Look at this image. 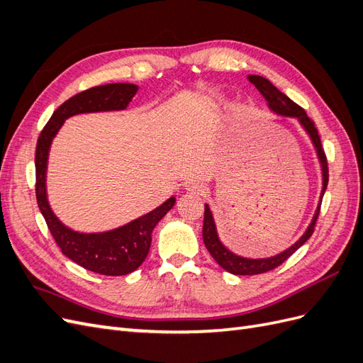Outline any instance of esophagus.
Returning a JSON list of instances; mask_svg holds the SVG:
<instances>
[{"mask_svg":"<svg viewBox=\"0 0 363 363\" xmlns=\"http://www.w3.org/2000/svg\"><path fill=\"white\" fill-rule=\"evenodd\" d=\"M186 191L191 192V194L203 195L206 192V186L199 180H191V182L186 183Z\"/></svg>","mask_w":363,"mask_h":363,"instance_id":"34e87169","label":"esophagus"}]
</instances>
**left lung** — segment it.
I'll return each instance as SVG.
<instances>
[{"label": "left lung", "instance_id": "8db88e82", "mask_svg": "<svg viewBox=\"0 0 363 363\" xmlns=\"http://www.w3.org/2000/svg\"><path fill=\"white\" fill-rule=\"evenodd\" d=\"M248 80L257 87V91L263 96H265V100L268 101V106L271 107V111H274L279 115L296 118L301 123V125L306 128L307 133L311 135L313 144H315V148L318 151V157H320L321 167H323V192H321V201H323V196H324L327 183H328V163H327L325 152H324V148L321 144V138H320V135H318V128L315 127V123L309 116H307L303 107H300L298 104L294 103L289 96L280 92L276 86L265 79V77L248 75ZM320 208H321V204L318 206L309 228L306 230V233L300 238V240H296V242L291 248L280 252V255H277V256L268 257V259H245V257H239V256L233 255L232 251H228L221 242H219L212 212H211V208H208V206L206 204L204 206V224H203L204 245H206L207 251L212 255V257L216 260L218 265L224 268L225 271L235 274V276H256V274L268 272L274 268L280 267L284 260H286L289 256H292L294 252L312 236L316 219H318V216H320Z\"/></svg>", "mask_w": 363, "mask_h": 363}]
</instances>
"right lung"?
<instances>
[{"label":"right lung","instance_id":"1","mask_svg":"<svg viewBox=\"0 0 363 363\" xmlns=\"http://www.w3.org/2000/svg\"><path fill=\"white\" fill-rule=\"evenodd\" d=\"M136 91L138 86L135 84L112 83L91 87L74 95L52 113L40 131L36 145V200L54 240L65 256L79 263L84 269L103 276H125L142 265L151 247L152 228L171 211L175 199L167 200L152 212L112 232L96 235L72 232L52 213L47 200L45 174L48 150L65 119L79 113L123 111Z\"/></svg>","mask_w":363,"mask_h":363}]
</instances>
